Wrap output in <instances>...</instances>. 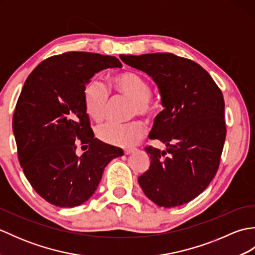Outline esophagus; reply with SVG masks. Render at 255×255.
<instances>
[{"mask_svg":"<svg viewBox=\"0 0 255 255\" xmlns=\"http://www.w3.org/2000/svg\"><path fill=\"white\" fill-rule=\"evenodd\" d=\"M133 150L134 149H125L124 150V153H125V155H129V154L133 152Z\"/></svg>","mask_w":255,"mask_h":255,"instance_id":"1","label":"esophagus"}]
</instances>
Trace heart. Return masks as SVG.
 Segmentation results:
<instances>
[{"mask_svg": "<svg viewBox=\"0 0 255 255\" xmlns=\"http://www.w3.org/2000/svg\"><path fill=\"white\" fill-rule=\"evenodd\" d=\"M111 88L118 95L131 100L130 116L151 117L155 106L151 100V86L141 75L136 72H123L111 81ZM83 103L88 115L93 121L101 123L107 116L111 103V93L107 86L99 79L93 78L83 88ZM144 125L140 121L126 124L110 123L96 129V136L102 142L116 147H130L144 134Z\"/></svg>", "mask_w": 255, "mask_h": 255, "instance_id": "1", "label": "heart"}]
</instances>
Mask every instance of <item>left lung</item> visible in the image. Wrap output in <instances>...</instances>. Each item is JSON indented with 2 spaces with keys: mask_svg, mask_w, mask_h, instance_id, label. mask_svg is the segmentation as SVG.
Wrapping results in <instances>:
<instances>
[{
  "mask_svg": "<svg viewBox=\"0 0 255 255\" xmlns=\"http://www.w3.org/2000/svg\"><path fill=\"white\" fill-rule=\"evenodd\" d=\"M121 59L152 77L164 106L149 138L167 148H144L151 162L138 177L140 186L161 207L191 202L218 171L227 132L223 93L204 68L174 53L123 55Z\"/></svg>",
  "mask_w": 255,
  "mask_h": 255,
  "instance_id": "obj_1",
  "label": "left lung"
}]
</instances>
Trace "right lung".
I'll use <instances>...</instances> for the list:
<instances>
[{"label":"right lung","instance_id":"1","mask_svg":"<svg viewBox=\"0 0 255 255\" xmlns=\"http://www.w3.org/2000/svg\"><path fill=\"white\" fill-rule=\"evenodd\" d=\"M122 68L116 57L70 51L47 58L25 81L13 115L24 174L50 204L75 207L96 191L105 166L124 154L94 138L83 88L101 70ZM79 144L85 147L81 157Z\"/></svg>","mask_w":255,"mask_h":255}]
</instances>
